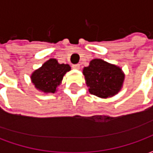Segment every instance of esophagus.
I'll return each instance as SVG.
<instances>
[{
    "instance_id": "34e87169",
    "label": "esophagus",
    "mask_w": 153,
    "mask_h": 153,
    "mask_svg": "<svg viewBox=\"0 0 153 153\" xmlns=\"http://www.w3.org/2000/svg\"><path fill=\"white\" fill-rule=\"evenodd\" d=\"M72 68L74 69V70H79L80 65L79 64H75V65H72Z\"/></svg>"
}]
</instances>
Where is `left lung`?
I'll list each match as a JSON object with an SVG mask.
<instances>
[{"label":"left lung","instance_id":"8db88e82","mask_svg":"<svg viewBox=\"0 0 153 153\" xmlns=\"http://www.w3.org/2000/svg\"><path fill=\"white\" fill-rule=\"evenodd\" d=\"M83 74L91 94L102 98L115 96L120 91L125 74L120 67L102 59H93L84 67Z\"/></svg>","mask_w":153,"mask_h":153}]
</instances>
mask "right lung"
<instances>
[{
    "label": "right lung",
    "instance_id": "right-lung-1",
    "mask_svg": "<svg viewBox=\"0 0 153 153\" xmlns=\"http://www.w3.org/2000/svg\"><path fill=\"white\" fill-rule=\"evenodd\" d=\"M70 70L68 64H59L56 59H50L32 74V83L39 91L54 93L61 83L64 75Z\"/></svg>",
    "mask_w": 153,
    "mask_h": 153
}]
</instances>
